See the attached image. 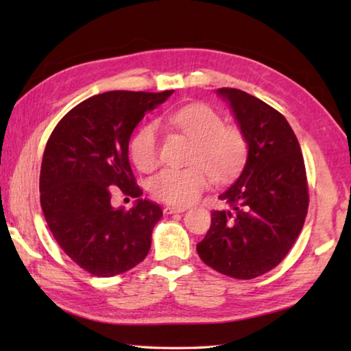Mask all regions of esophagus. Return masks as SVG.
Listing matches in <instances>:
<instances>
[{"label": "esophagus", "mask_w": 351, "mask_h": 351, "mask_svg": "<svg viewBox=\"0 0 351 351\" xmlns=\"http://www.w3.org/2000/svg\"><path fill=\"white\" fill-rule=\"evenodd\" d=\"M187 209L186 207H181V206H167L164 209V213H167V215H171V213H182L186 212Z\"/></svg>", "instance_id": "esophagus-1"}]
</instances>
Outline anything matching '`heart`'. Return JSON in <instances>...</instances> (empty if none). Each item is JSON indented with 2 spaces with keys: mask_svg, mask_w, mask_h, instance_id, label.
<instances>
[{
  "mask_svg": "<svg viewBox=\"0 0 351 351\" xmlns=\"http://www.w3.org/2000/svg\"><path fill=\"white\" fill-rule=\"evenodd\" d=\"M170 122L193 139L187 167H167L150 180V192L164 203L187 206L197 201L210 175L228 181L243 169L247 158V141L239 128L223 125L215 110L203 104L187 105L169 116ZM132 158L138 169L148 171L159 164L158 127H142L132 141Z\"/></svg>",
  "mask_w": 351,
  "mask_h": 351,
  "instance_id": "obj_1",
  "label": "heart"
}]
</instances>
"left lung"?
I'll return each mask as SVG.
<instances>
[{
    "mask_svg": "<svg viewBox=\"0 0 351 351\" xmlns=\"http://www.w3.org/2000/svg\"><path fill=\"white\" fill-rule=\"evenodd\" d=\"M247 141L241 175L218 198L210 229L197 245L201 260L224 276L249 280L280 263L304 228L308 210L305 162L287 119L263 100L219 88Z\"/></svg>",
    "mask_w": 351,
    "mask_h": 351,
    "instance_id": "8db88e82",
    "label": "left lung"
}]
</instances>
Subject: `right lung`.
Listing matches in <instances>:
<instances>
[{"mask_svg":"<svg viewBox=\"0 0 351 351\" xmlns=\"http://www.w3.org/2000/svg\"><path fill=\"white\" fill-rule=\"evenodd\" d=\"M164 93L108 91L74 106L47 141L40 201L52 235L68 257L97 277H112L147 257L162 209L142 199L128 159L130 138ZM111 186L136 198L130 211L110 204Z\"/></svg>","mask_w":351,"mask_h":351,"instance_id":"obj_1","label":"right lung"}]
</instances>
